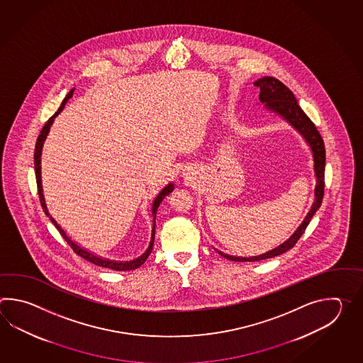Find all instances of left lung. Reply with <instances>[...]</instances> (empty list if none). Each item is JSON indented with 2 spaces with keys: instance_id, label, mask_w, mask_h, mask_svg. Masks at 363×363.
<instances>
[{
  "instance_id": "obj_1",
  "label": "left lung",
  "mask_w": 363,
  "mask_h": 363,
  "mask_svg": "<svg viewBox=\"0 0 363 363\" xmlns=\"http://www.w3.org/2000/svg\"><path fill=\"white\" fill-rule=\"evenodd\" d=\"M255 85L261 89V93H259L261 102H264L267 108L277 111L283 118H286L289 123L294 124V127L301 132L303 138L310 144L313 155H314V169H315L316 175L315 202L313 203L308 216L305 218V220L302 222L301 225L298 227V230L294 232V236H291V239L286 240L284 244H281L280 247L271 250L269 253L258 255V257H252V258H241V257L223 255V253L219 252V255H223L224 258H227L230 261H236V262L262 261V259H267V258L283 255V253H286V250L292 249L296 245V242L301 238L302 233L306 230V227L310 223L313 216L315 214L316 210L320 208V203H322L324 196L325 149H324L323 139H322L319 131L316 130L315 124L310 121V118L300 108V105L297 104V100H296L292 91L278 79L264 77L259 79V80H257Z\"/></svg>"
}]
</instances>
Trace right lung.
Masks as SVG:
<instances>
[{"mask_svg":"<svg viewBox=\"0 0 363 363\" xmlns=\"http://www.w3.org/2000/svg\"><path fill=\"white\" fill-rule=\"evenodd\" d=\"M72 93H74V89H71L69 94L65 97V100L62 102L61 106H60V108L55 111V116H50L47 123L44 124L43 130L40 132L38 141H36V147H35V174H36V183H38V192H39L40 203H41V206H43L44 213L50 218V220H52L53 224H55V228H57V230L60 231V233H61L62 238L67 241V244H69V247H71V249H72L77 255H80L82 258H84V259H86L88 262L93 263V264H96V266H100V267H106V269H110V270H135V269H138V267H140L143 263L147 261V257H149V255H150V253H152V250H153V244H155V214H157V208L160 206V203L162 202L163 199H164L166 196H169V194L172 192L174 185L169 184L167 186H164V189H163L162 192L160 193V194L157 196V199L155 200L153 208H152V213H153V216H155V220H153V231H152V241H150V245L147 247V252H145L144 255H141L140 258H138V259L131 261V262H113V261L102 259V258H99V257H96V255H91V253L85 252L84 249L77 247V244H74V242H72V241L66 236V233H65V231L62 230L61 227L57 224L55 219H53V218L50 216V214L48 213L47 205H45V200H44V194H43V186H41V149H43V144H44V141L47 139L48 132L50 130V125L53 123L55 116H58V114L61 113L62 108H65L66 102H67L69 97L72 96Z\"/></svg>","mask_w":363,"mask_h":363,"instance_id":"obj_1","label":"right lung"}]
</instances>
